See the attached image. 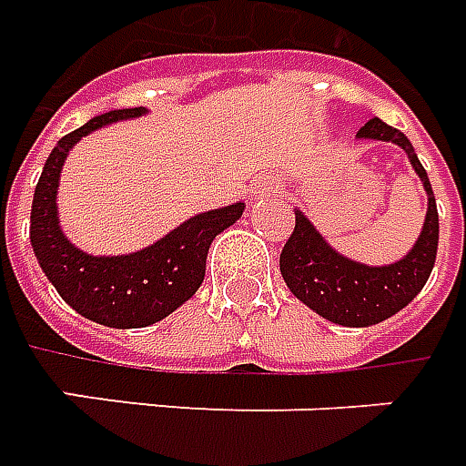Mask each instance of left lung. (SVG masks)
<instances>
[{
	"mask_svg": "<svg viewBox=\"0 0 466 466\" xmlns=\"http://www.w3.org/2000/svg\"><path fill=\"white\" fill-rule=\"evenodd\" d=\"M359 137L403 147L412 169L418 171L420 181L428 191V216L418 243L403 260L386 268H369L329 248L312 223L295 211V230L287 238L279 255V272L289 292L299 302L341 327H370L400 312L405 304H410L435 268L437 238H440L435 194L430 187L428 171L422 169L410 139L379 117L366 122L359 129Z\"/></svg>",
	"mask_w": 466,
	"mask_h": 466,
	"instance_id": "8db88e82",
	"label": "left lung"
}]
</instances>
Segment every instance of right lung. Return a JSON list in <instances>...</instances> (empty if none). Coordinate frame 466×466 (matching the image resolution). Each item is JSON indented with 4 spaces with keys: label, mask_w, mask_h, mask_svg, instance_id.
<instances>
[{
    "label": "right lung",
    "mask_w": 466,
    "mask_h": 466,
    "mask_svg": "<svg viewBox=\"0 0 466 466\" xmlns=\"http://www.w3.org/2000/svg\"><path fill=\"white\" fill-rule=\"evenodd\" d=\"M145 113V107L113 110L73 129L48 154L31 204V246L41 270L56 292L86 319L113 329H139L162 321L201 287L206 255L220 230L243 216V204L198 213L169 236L132 255L96 258L63 236L56 213V188L63 162L73 145L87 132Z\"/></svg>",
    "instance_id": "right-lung-1"
}]
</instances>
